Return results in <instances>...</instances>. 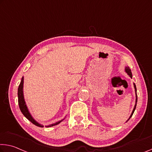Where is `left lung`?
<instances>
[{
  "mask_svg": "<svg viewBox=\"0 0 152 152\" xmlns=\"http://www.w3.org/2000/svg\"><path fill=\"white\" fill-rule=\"evenodd\" d=\"M125 71H126V73L129 74V75L130 76V77H131V78H132V72H131V69H130V67H126V69H125ZM134 88H135V91H137V90H136V86H135V85H134ZM136 95H137V93H136ZM136 97H137V98H136V102H137V96H136ZM135 108H136V105H135V106H134V107L133 111H132V114L131 115V117L132 116V114H133L134 110H135ZM131 117H130V118H131Z\"/></svg>",
  "mask_w": 152,
  "mask_h": 152,
  "instance_id": "left-lung-1",
  "label": "left lung"
}]
</instances>
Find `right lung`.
Masks as SVG:
<instances>
[{"mask_svg":"<svg viewBox=\"0 0 152 152\" xmlns=\"http://www.w3.org/2000/svg\"><path fill=\"white\" fill-rule=\"evenodd\" d=\"M23 78H21V83L20 84V85H19L18 92V103H19V106H20L21 112H22V114H23L24 116H25L28 120H30V121L32 122V123H33L34 124L36 125V126H38L39 127H42L43 126L42 125H40V124H38L37 122H36L35 120L33 119L32 115H30V112H29V111H28V108H27V106H26V105L25 101H24V98H23ZM60 122H61V121H59V122H56V123L49 125V126H48V127L53 126H54V125H57V124H58L59 123H60Z\"/></svg>","mask_w":152,"mask_h":152,"instance_id":"add662e5","label":"right lung"}]
</instances>
